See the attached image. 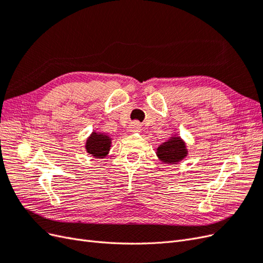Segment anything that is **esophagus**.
I'll use <instances>...</instances> for the list:
<instances>
[{
	"label": "esophagus",
	"instance_id": "obj_1",
	"mask_svg": "<svg viewBox=\"0 0 263 263\" xmlns=\"http://www.w3.org/2000/svg\"><path fill=\"white\" fill-rule=\"evenodd\" d=\"M141 129V125L138 123V122H133L130 125H129V130L132 133H136V132H139Z\"/></svg>",
	"mask_w": 263,
	"mask_h": 263
}]
</instances>
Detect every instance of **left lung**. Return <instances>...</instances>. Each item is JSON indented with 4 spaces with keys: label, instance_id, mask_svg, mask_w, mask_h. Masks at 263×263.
I'll list each match as a JSON object with an SVG mask.
<instances>
[{
    "label": "left lung",
    "instance_id": "obj_1",
    "mask_svg": "<svg viewBox=\"0 0 263 263\" xmlns=\"http://www.w3.org/2000/svg\"><path fill=\"white\" fill-rule=\"evenodd\" d=\"M157 156L163 163H179L187 156L185 142L178 136H172L157 148Z\"/></svg>",
    "mask_w": 263,
    "mask_h": 263
}]
</instances>
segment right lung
Segmentation results:
<instances>
[{
	"label": "right lung",
	"instance_id": "obj_1",
	"mask_svg": "<svg viewBox=\"0 0 263 263\" xmlns=\"http://www.w3.org/2000/svg\"><path fill=\"white\" fill-rule=\"evenodd\" d=\"M112 144V138L103 133L93 132L87 138L85 149L86 153L94 158H104L107 156Z\"/></svg>",
	"mask_w": 263,
	"mask_h": 263
}]
</instances>
